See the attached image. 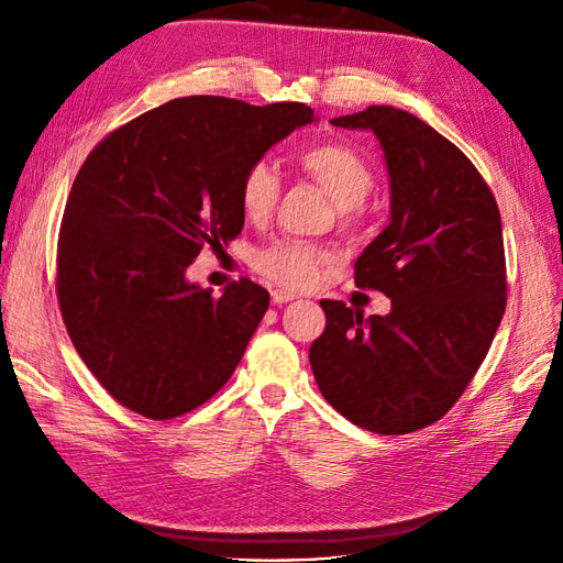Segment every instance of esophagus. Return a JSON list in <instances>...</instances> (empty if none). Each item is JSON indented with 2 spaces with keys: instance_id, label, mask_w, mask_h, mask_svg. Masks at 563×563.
I'll list each match as a JSON object with an SVG mask.
<instances>
[{
  "instance_id": "obj_1",
  "label": "esophagus",
  "mask_w": 563,
  "mask_h": 563,
  "mask_svg": "<svg viewBox=\"0 0 563 563\" xmlns=\"http://www.w3.org/2000/svg\"><path fill=\"white\" fill-rule=\"evenodd\" d=\"M271 297H273L275 305H285V302H292L295 300V295L292 292H285V290H275Z\"/></svg>"
}]
</instances>
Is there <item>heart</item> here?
<instances>
[{
	"label": "heart",
	"mask_w": 563,
	"mask_h": 563,
	"mask_svg": "<svg viewBox=\"0 0 563 563\" xmlns=\"http://www.w3.org/2000/svg\"><path fill=\"white\" fill-rule=\"evenodd\" d=\"M297 166L302 174L317 181L336 200L341 222L355 227L363 214L361 202L375 186V174L363 154L343 142H321L297 154ZM280 176L266 162L251 164L239 184V206L249 222L263 224L280 200ZM329 261L324 249L302 239H278L258 249L251 263L254 271L275 288L307 290L317 280L319 268Z\"/></svg>",
	"instance_id": "1"
}]
</instances>
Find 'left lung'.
Instances as JSON below:
<instances>
[{"instance_id": "8db88e82", "label": "left lung", "mask_w": 563, "mask_h": 563, "mask_svg": "<svg viewBox=\"0 0 563 563\" xmlns=\"http://www.w3.org/2000/svg\"><path fill=\"white\" fill-rule=\"evenodd\" d=\"M373 130L391 184L387 230L355 261V285L391 300L387 317L321 300L309 349L324 399L351 423L404 435L440 421L492 349L506 312V251L492 188L438 130L391 106L331 121Z\"/></svg>"}]
</instances>
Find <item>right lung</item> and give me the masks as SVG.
<instances>
[{"label": "right lung", "mask_w": 563, "mask_h": 563, "mask_svg": "<svg viewBox=\"0 0 563 563\" xmlns=\"http://www.w3.org/2000/svg\"><path fill=\"white\" fill-rule=\"evenodd\" d=\"M312 121L305 103L184 97L115 128L84 159L55 290L84 365L125 409L169 421L232 377L271 295L239 278L214 297L186 268L242 232L249 166Z\"/></svg>", "instance_id": "obj_1"}]
</instances>
